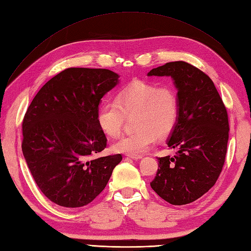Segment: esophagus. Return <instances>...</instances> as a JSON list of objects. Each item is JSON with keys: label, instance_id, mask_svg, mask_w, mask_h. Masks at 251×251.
Here are the masks:
<instances>
[{"label": "esophagus", "instance_id": "obj_1", "mask_svg": "<svg viewBox=\"0 0 251 251\" xmlns=\"http://www.w3.org/2000/svg\"><path fill=\"white\" fill-rule=\"evenodd\" d=\"M127 156L132 158V159H140V158H142V155H139V154H128V155H127Z\"/></svg>", "mask_w": 251, "mask_h": 251}]
</instances>
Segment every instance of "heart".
I'll list each match as a JSON object with an SVG mask.
<instances>
[{
	"instance_id": "obj_1",
	"label": "heart",
	"mask_w": 251,
	"mask_h": 251,
	"mask_svg": "<svg viewBox=\"0 0 251 251\" xmlns=\"http://www.w3.org/2000/svg\"><path fill=\"white\" fill-rule=\"evenodd\" d=\"M134 128L116 139L112 150L125 154H141L148 151L157 137H168L178 124L179 97L173 86L137 81L117 92L114 101H105L97 111V123L106 136L120 134L126 116H134Z\"/></svg>"
}]
</instances>
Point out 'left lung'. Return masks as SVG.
Returning <instances> with one entry per match:
<instances>
[{
  "label": "left lung",
  "instance_id": "left-lung-1",
  "mask_svg": "<svg viewBox=\"0 0 251 251\" xmlns=\"http://www.w3.org/2000/svg\"><path fill=\"white\" fill-rule=\"evenodd\" d=\"M148 75L172 76L180 102L178 124L167 142L178 151L157 158L151 188L169 204H190L207 193L222 172L230 130L227 111L211 78L188 62H167Z\"/></svg>",
  "mask_w": 251,
  "mask_h": 251
}]
</instances>
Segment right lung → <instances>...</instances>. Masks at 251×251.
Instances as JSON below:
<instances>
[{
    "mask_svg": "<svg viewBox=\"0 0 251 251\" xmlns=\"http://www.w3.org/2000/svg\"><path fill=\"white\" fill-rule=\"evenodd\" d=\"M119 82L106 69L68 68L32 100L23 121V153L35 183L55 204L88 205L105 188L122 154L106 147L97 123L101 98Z\"/></svg>",
    "mask_w": 251,
    "mask_h": 251,
    "instance_id": "right-lung-1",
    "label": "right lung"
}]
</instances>
